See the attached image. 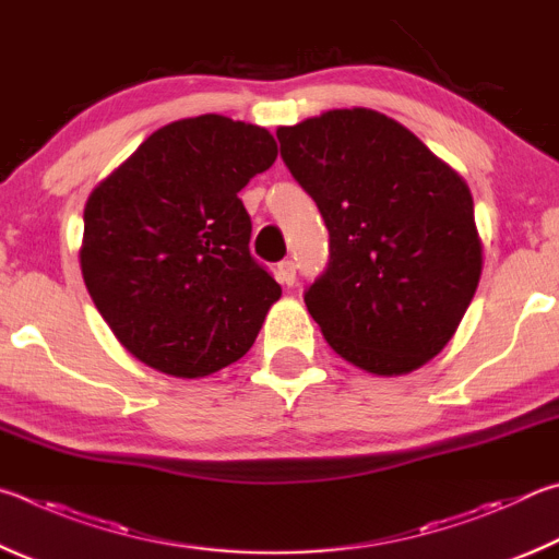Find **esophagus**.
<instances>
[{
    "label": "esophagus",
    "mask_w": 559,
    "mask_h": 559,
    "mask_svg": "<svg viewBox=\"0 0 559 559\" xmlns=\"http://www.w3.org/2000/svg\"><path fill=\"white\" fill-rule=\"evenodd\" d=\"M274 277H277L280 285L295 287V282H297V267H295V262H292V260L280 262L277 270H274Z\"/></svg>",
    "instance_id": "1"
}]
</instances>
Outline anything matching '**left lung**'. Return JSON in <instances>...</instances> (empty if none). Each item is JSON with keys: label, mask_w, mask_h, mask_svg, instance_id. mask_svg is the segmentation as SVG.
Listing matches in <instances>:
<instances>
[{"label": "left lung", "mask_w": 559, "mask_h": 559, "mask_svg": "<svg viewBox=\"0 0 559 559\" xmlns=\"http://www.w3.org/2000/svg\"><path fill=\"white\" fill-rule=\"evenodd\" d=\"M277 140L329 228V267L305 295L326 344L376 376L423 368L452 341L481 280L466 181L368 107L280 127Z\"/></svg>", "instance_id": "left-lung-1"}]
</instances>
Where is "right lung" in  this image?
<instances>
[{"label": "right lung", "instance_id": "obj_1", "mask_svg": "<svg viewBox=\"0 0 559 559\" xmlns=\"http://www.w3.org/2000/svg\"><path fill=\"white\" fill-rule=\"evenodd\" d=\"M274 159L264 127L186 117L146 136L87 195L85 287L144 366L203 378L254 344L282 289L250 254L238 193Z\"/></svg>", "mask_w": 559, "mask_h": 559}]
</instances>
